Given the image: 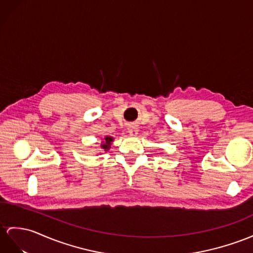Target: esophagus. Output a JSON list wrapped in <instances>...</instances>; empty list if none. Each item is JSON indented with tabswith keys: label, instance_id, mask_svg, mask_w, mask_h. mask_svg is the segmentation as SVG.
<instances>
[{
	"label": "esophagus",
	"instance_id": "1",
	"mask_svg": "<svg viewBox=\"0 0 253 253\" xmlns=\"http://www.w3.org/2000/svg\"><path fill=\"white\" fill-rule=\"evenodd\" d=\"M127 132H128V134L132 135V136H135V135H137V133H138V128L135 125H131L127 127Z\"/></svg>",
	"mask_w": 253,
	"mask_h": 253
}]
</instances>
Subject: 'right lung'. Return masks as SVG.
Wrapping results in <instances>:
<instances>
[{"instance_id":"add662e5","label":"right lung","mask_w":253,"mask_h":253,"mask_svg":"<svg viewBox=\"0 0 253 253\" xmlns=\"http://www.w3.org/2000/svg\"><path fill=\"white\" fill-rule=\"evenodd\" d=\"M110 141H113V138L109 137V136H106L105 138V141H104V144L102 145V148H104V149H109L110 147Z\"/></svg>"}]
</instances>
